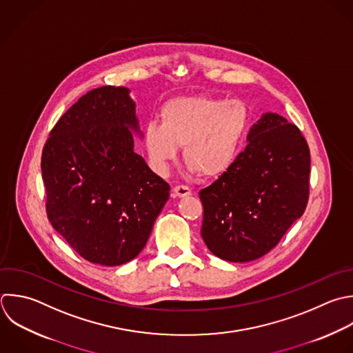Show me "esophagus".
<instances>
[{
    "label": "esophagus",
    "instance_id": "1",
    "mask_svg": "<svg viewBox=\"0 0 353 353\" xmlns=\"http://www.w3.org/2000/svg\"><path fill=\"white\" fill-rule=\"evenodd\" d=\"M172 193H174V197H185V196L192 194V189L185 185H176L172 189Z\"/></svg>",
    "mask_w": 353,
    "mask_h": 353
}]
</instances>
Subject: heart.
<instances>
[{"instance_id": "b5f03b06", "label": "heart", "mask_w": 353, "mask_h": 353, "mask_svg": "<svg viewBox=\"0 0 353 353\" xmlns=\"http://www.w3.org/2000/svg\"><path fill=\"white\" fill-rule=\"evenodd\" d=\"M161 124L143 128V143L153 168L164 174L183 148L186 165L204 178L225 174L234 163L248 124V112L239 101L205 97L168 101Z\"/></svg>"}]
</instances>
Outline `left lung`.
I'll list each match as a JSON object with an SVG mask.
<instances>
[{
  "label": "left lung",
  "instance_id": "8db88e82",
  "mask_svg": "<svg viewBox=\"0 0 353 353\" xmlns=\"http://www.w3.org/2000/svg\"><path fill=\"white\" fill-rule=\"evenodd\" d=\"M232 167L201 189V237L229 262H248L277 245L309 199L310 152L299 128L265 113Z\"/></svg>",
  "mask_w": 353,
  "mask_h": 353
}]
</instances>
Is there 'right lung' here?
<instances>
[{
	"instance_id": "1",
	"label": "right lung",
	"mask_w": 353,
	"mask_h": 353,
	"mask_svg": "<svg viewBox=\"0 0 353 353\" xmlns=\"http://www.w3.org/2000/svg\"><path fill=\"white\" fill-rule=\"evenodd\" d=\"M139 134L125 87L81 97L55 124L41 156L47 215L84 259L117 266L146 245L170 185L134 152Z\"/></svg>"
}]
</instances>
